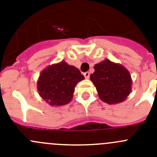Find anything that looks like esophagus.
Returning <instances> with one entry per match:
<instances>
[{
	"mask_svg": "<svg viewBox=\"0 0 157 157\" xmlns=\"http://www.w3.org/2000/svg\"><path fill=\"white\" fill-rule=\"evenodd\" d=\"M83 75H84L85 78L88 79L90 77V73L89 72H86V73H84V74H83Z\"/></svg>",
	"mask_w": 157,
	"mask_h": 157,
	"instance_id": "34e87169",
	"label": "esophagus"
}]
</instances>
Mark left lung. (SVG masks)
Returning a JSON list of instances; mask_svg holds the SVG:
<instances>
[{
  "mask_svg": "<svg viewBox=\"0 0 157 157\" xmlns=\"http://www.w3.org/2000/svg\"><path fill=\"white\" fill-rule=\"evenodd\" d=\"M90 80L96 86L99 97L108 104L124 102L131 93V75L126 67L109 60H104L94 67Z\"/></svg>",
  "mask_w": 157,
  "mask_h": 157,
  "instance_id": "1",
  "label": "left lung"
}]
</instances>
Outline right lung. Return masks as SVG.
<instances>
[{"instance_id": "obj_1", "label": "right lung", "mask_w": 157, "mask_h": 157, "mask_svg": "<svg viewBox=\"0 0 157 157\" xmlns=\"http://www.w3.org/2000/svg\"><path fill=\"white\" fill-rule=\"evenodd\" d=\"M83 79L79 69L62 60L41 71L36 87L40 97L50 106H63L71 101L75 86Z\"/></svg>"}]
</instances>
